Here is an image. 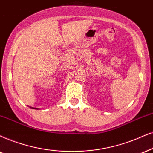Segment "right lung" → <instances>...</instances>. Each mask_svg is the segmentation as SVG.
<instances>
[{"label": "right lung", "instance_id": "obj_1", "mask_svg": "<svg viewBox=\"0 0 153 153\" xmlns=\"http://www.w3.org/2000/svg\"><path fill=\"white\" fill-rule=\"evenodd\" d=\"M31 107V108H33V107Z\"/></svg>", "mask_w": 153, "mask_h": 153}]
</instances>
